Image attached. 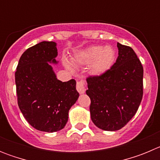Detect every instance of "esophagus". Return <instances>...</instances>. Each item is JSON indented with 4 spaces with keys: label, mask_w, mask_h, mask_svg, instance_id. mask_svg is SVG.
Listing matches in <instances>:
<instances>
[{
    "label": "esophagus",
    "mask_w": 160,
    "mask_h": 160,
    "mask_svg": "<svg viewBox=\"0 0 160 160\" xmlns=\"http://www.w3.org/2000/svg\"><path fill=\"white\" fill-rule=\"evenodd\" d=\"M77 90L79 94H84L86 91V82L83 79L77 82Z\"/></svg>",
    "instance_id": "34e87169"
}]
</instances>
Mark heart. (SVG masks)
I'll return each mask as SVG.
<instances>
[{
	"mask_svg": "<svg viewBox=\"0 0 160 160\" xmlns=\"http://www.w3.org/2000/svg\"><path fill=\"white\" fill-rule=\"evenodd\" d=\"M115 62V51L111 46H91L74 55V63L78 66H88L92 75L100 76L108 71ZM65 66L70 71L74 68L70 62L63 61Z\"/></svg>",
	"mask_w": 160,
	"mask_h": 160,
	"instance_id": "b5f03b06",
	"label": "heart"
}]
</instances>
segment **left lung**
Masks as SVG:
<instances>
[{
    "label": "left lung",
    "instance_id": "left-lung-1",
    "mask_svg": "<svg viewBox=\"0 0 160 160\" xmlns=\"http://www.w3.org/2000/svg\"><path fill=\"white\" fill-rule=\"evenodd\" d=\"M118 56L112 67L87 79L90 112L94 125L104 131L123 128L133 118L142 98L143 68L132 48L117 44Z\"/></svg>",
    "mask_w": 160,
    "mask_h": 160
}]
</instances>
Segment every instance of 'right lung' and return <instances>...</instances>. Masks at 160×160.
Returning a JSON list of instances; mask_svg holds the SVG:
<instances>
[{
    "label": "right lung",
    "instance_id": "add662e5",
    "mask_svg": "<svg viewBox=\"0 0 160 160\" xmlns=\"http://www.w3.org/2000/svg\"><path fill=\"white\" fill-rule=\"evenodd\" d=\"M57 43L42 42L26 49L15 73L18 107L32 128L45 132L63 129L79 97L76 81L62 82L50 64H58Z\"/></svg>",
    "mask_w": 160,
    "mask_h": 160
}]
</instances>
